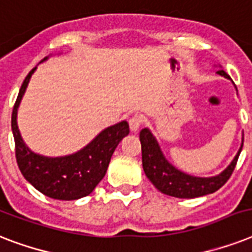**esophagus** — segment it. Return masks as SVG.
Masks as SVG:
<instances>
[{"mask_svg":"<svg viewBox=\"0 0 252 252\" xmlns=\"http://www.w3.org/2000/svg\"><path fill=\"white\" fill-rule=\"evenodd\" d=\"M142 123H144V116H142V115H133V116L129 119L130 130H132V132L138 130V128L141 126Z\"/></svg>","mask_w":252,"mask_h":252,"instance_id":"34e87169","label":"esophagus"}]
</instances>
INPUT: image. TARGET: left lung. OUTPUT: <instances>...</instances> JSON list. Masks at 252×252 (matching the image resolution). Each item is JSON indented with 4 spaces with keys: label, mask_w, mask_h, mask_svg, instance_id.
I'll list each match as a JSON object with an SVG mask.
<instances>
[{
    "label": "left lung",
    "mask_w": 252,
    "mask_h": 252,
    "mask_svg": "<svg viewBox=\"0 0 252 252\" xmlns=\"http://www.w3.org/2000/svg\"><path fill=\"white\" fill-rule=\"evenodd\" d=\"M220 76L229 78L230 77L225 70H217ZM140 141H141L142 152V167L148 179L153 183L158 191L168 196L179 197V199H193L200 196L213 193L226 183L234 171L239 154L242 150V145L238 153L231 161V163L223 170L221 174L212 178H199V176L188 175L186 172L175 168L165 158L157 140L148 128L140 132Z\"/></svg>",
    "instance_id": "obj_1"
}]
</instances>
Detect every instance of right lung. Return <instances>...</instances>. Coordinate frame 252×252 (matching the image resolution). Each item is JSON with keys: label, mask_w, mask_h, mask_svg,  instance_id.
I'll return each mask as SVG.
<instances>
[{"label": "right lung", "mask_w": 252, "mask_h": 252, "mask_svg": "<svg viewBox=\"0 0 252 252\" xmlns=\"http://www.w3.org/2000/svg\"><path fill=\"white\" fill-rule=\"evenodd\" d=\"M35 69L23 81L11 114V129L15 141L18 167L26 180L43 195L57 200L81 199L90 195L104 178L116 146L123 137L129 133V124L124 120L108 126L84 149L70 156L51 158L35 154L26 146L17 126L18 106Z\"/></svg>", "instance_id": "obj_1"}]
</instances>
